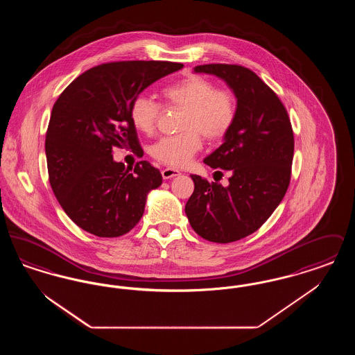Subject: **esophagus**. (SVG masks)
I'll return each instance as SVG.
<instances>
[{"label":"esophagus","instance_id":"obj_1","mask_svg":"<svg viewBox=\"0 0 355 355\" xmlns=\"http://www.w3.org/2000/svg\"><path fill=\"white\" fill-rule=\"evenodd\" d=\"M161 173H162V177H164V180H170V178H173V177H177V175H180V174H181L178 170L171 169V168H165V169L162 170Z\"/></svg>","mask_w":355,"mask_h":355}]
</instances>
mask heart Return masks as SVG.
<instances>
[{"instance_id":"1","label":"heart","mask_w":355,"mask_h":355,"mask_svg":"<svg viewBox=\"0 0 355 355\" xmlns=\"http://www.w3.org/2000/svg\"><path fill=\"white\" fill-rule=\"evenodd\" d=\"M168 106L184 109L180 135L158 139L150 149L153 158L171 168H184L207 141H218L232 130L238 113L236 94L203 76H189L161 90ZM161 103L146 94H138L129 107L135 129L150 135L161 113Z\"/></svg>"}]
</instances>
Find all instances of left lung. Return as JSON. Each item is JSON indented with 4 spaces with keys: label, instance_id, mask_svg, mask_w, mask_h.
<instances>
[{
    "label": "left lung",
    "instance_id": "left-lung-1",
    "mask_svg": "<svg viewBox=\"0 0 355 355\" xmlns=\"http://www.w3.org/2000/svg\"><path fill=\"white\" fill-rule=\"evenodd\" d=\"M194 71L225 80L236 94L238 113L225 142L203 159L220 174L226 170L229 185L191 174L194 191L186 203V216L203 239L229 243L257 232L285 197L294 133L286 107L253 70L207 64Z\"/></svg>",
    "mask_w": 355,
    "mask_h": 355
}]
</instances>
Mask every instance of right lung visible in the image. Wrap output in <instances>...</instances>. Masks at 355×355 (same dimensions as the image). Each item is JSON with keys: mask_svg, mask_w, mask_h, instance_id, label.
<instances>
[{"mask_svg": "<svg viewBox=\"0 0 355 355\" xmlns=\"http://www.w3.org/2000/svg\"><path fill=\"white\" fill-rule=\"evenodd\" d=\"M169 61H116L89 69L60 94L51 110L45 152L51 190L77 226L97 236L129 233L148 193L162 184L148 161L114 162L113 148L139 142L129 117L133 98L154 81L182 68Z\"/></svg>", "mask_w": 355, "mask_h": 355, "instance_id": "1", "label": "right lung"}]
</instances>
